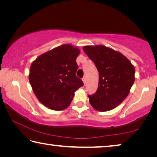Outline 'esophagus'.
<instances>
[{"label":"esophagus","mask_w":157,"mask_h":157,"mask_svg":"<svg viewBox=\"0 0 157 157\" xmlns=\"http://www.w3.org/2000/svg\"><path fill=\"white\" fill-rule=\"evenodd\" d=\"M82 81H83V82H84V84H86V78H85V77H84V78H82Z\"/></svg>","instance_id":"esophagus-1"}]
</instances>
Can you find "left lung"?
<instances>
[{
  "instance_id": "obj_1",
  "label": "left lung",
  "mask_w": 157,
  "mask_h": 157,
  "mask_svg": "<svg viewBox=\"0 0 157 157\" xmlns=\"http://www.w3.org/2000/svg\"><path fill=\"white\" fill-rule=\"evenodd\" d=\"M83 50L99 73L97 91L88 95L90 103L99 111L113 109L129 94L135 79L134 66L121 52L102 45L84 46Z\"/></svg>"
}]
</instances>
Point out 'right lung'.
Returning a JSON list of instances; mask_svg holds the SVG:
<instances>
[{"label":"right lung","mask_w":157,"mask_h":157,"mask_svg":"<svg viewBox=\"0 0 157 157\" xmlns=\"http://www.w3.org/2000/svg\"><path fill=\"white\" fill-rule=\"evenodd\" d=\"M79 50L63 44L38 57L32 63L29 81L34 94L44 105L60 111L67 108L74 92L84 85L76 76Z\"/></svg>","instance_id":"add662e5"}]
</instances>
